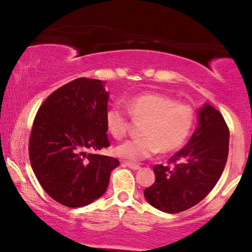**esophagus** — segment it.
Wrapping results in <instances>:
<instances>
[{"mask_svg": "<svg viewBox=\"0 0 252 252\" xmlns=\"http://www.w3.org/2000/svg\"><path fill=\"white\" fill-rule=\"evenodd\" d=\"M124 164H126V166H128L129 168H131V169H134V170H137V169L141 168L140 164H136V163L129 162V161H126V162H124Z\"/></svg>", "mask_w": 252, "mask_h": 252, "instance_id": "34e87169", "label": "esophagus"}]
</instances>
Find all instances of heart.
<instances>
[{
	"label": "heart",
	"instance_id": "heart-1",
	"mask_svg": "<svg viewBox=\"0 0 252 252\" xmlns=\"http://www.w3.org/2000/svg\"><path fill=\"white\" fill-rule=\"evenodd\" d=\"M128 111L135 121H144L141 128L142 137L117 146L115 154L131 161L150 158L160 150L170 153L179 149L195 123V111L192 106L161 94L132 97L128 102ZM129 115L120 105H112L106 111V128L116 140H122L128 134Z\"/></svg>",
	"mask_w": 252,
	"mask_h": 252
}]
</instances>
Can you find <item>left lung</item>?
Instances as JSON below:
<instances>
[{
  "mask_svg": "<svg viewBox=\"0 0 252 252\" xmlns=\"http://www.w3.org/2000/svg\"><path fill=\"white\" fill-rule=\"evenodd\" d=\"M230 132L224 117L210 104L199 110L189 142L169 158L174 166L155 164V182L144 198L167 213L186 211L200 202L218 182L228 155Z\"/></svg>",
  "mask_w": 252,
  "mask_h": 252,
  "instance_id": "8db88e82",
  "label": "left lung"
}]
</instances>
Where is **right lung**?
I'll return each instance as SVG.
<instances>
[{"label": "right lung", "mask_w": 252, "mask_h": 252, "mask_svg": "<svg viewBox=\"0 0 252 252\" xmlns=\"http://www.w3.org/2000/svg\"><path fill=\"white\" fill-rule=\"evenodd\" d=\"M104 82L78 78L46 98L30 136L32 168L45 192L67 207H83L102 196L115 158L97 154L110 146Z\"/></svg>", "instance_id": "1"}]
</instances>
